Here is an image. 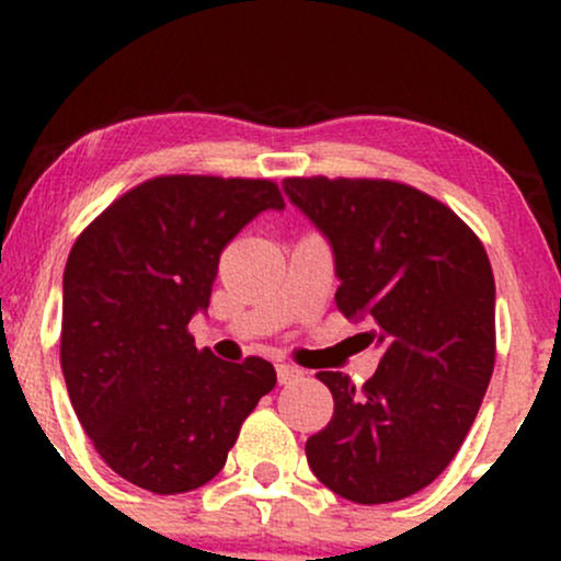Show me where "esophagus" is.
<instances>
[{
	"label": "esophagus",
	"mask_w": 561,
	"mask_h": 561,
	"mask_svg": "<svg viewBox=\"0 0 561 561\" xmlns=\"http://www.w3.org/2000/svg\"><path fill=\"white\" fill-rule=\"evenodd\" d=\"M276 377H279V385L293 382V379L302 377V369L295 364H276Z\"/></svg>",
	"instance_id": "1"
}]
</instances>
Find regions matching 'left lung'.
I'll list each match as a JSON object with an SVG mask.
<instances>
[{"label":"left lung","instance_id":"left-lung-1","mask_svg":"<svg viewBox=\"0 0 561 561\" xmlns=\"http://www.w3.org/2000/svg\"><path fill=\"white\" fill-rule=\"evenodd\" d=\"M289 203L330 242L334 302L382 351L364 385L319 371L330 424L308 437L313 474L356 504L422 491L478 416L495 362V282L454 210L388 179H285Z\"/></svg>","mask_w":561,"mask_h":561}]
</instances>
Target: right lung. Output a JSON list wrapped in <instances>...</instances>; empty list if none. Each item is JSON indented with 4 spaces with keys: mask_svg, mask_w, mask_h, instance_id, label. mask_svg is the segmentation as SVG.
I'll list each match as a JSON object with an SVG mask.
<instances>
[{
    "mask_svg": "<svg viewBox=\"0 0 561 561\" xmlns=\"http://www.w3.org/2000/svg\"><path fill=\"white\" fill-rule=\"evenodd\" d=\"M285 199L268 179L158 176L81 231L62 274L60 364L96 454L158 495L195 491L227 465L250 411L276 385L259 356L197 351L224 248Z\"/></svg>",
    "mask_w": 561,
    "mask_h": 561,
    "instance_id": "right-lung-1",
    "label": "right lung"
}]
</instances>
